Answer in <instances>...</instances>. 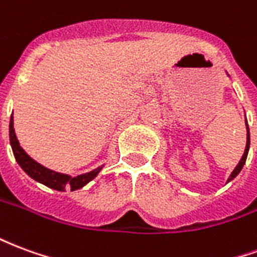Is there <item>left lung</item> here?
Returning a JSON list of instances; mask_svg holds the SVG:
<instances>
[{
    "label": "left lung",
    "instance_id": "8db88e82",
    "mask_svg": "<svg viewBox=\"0 0 257 257\" xmlns=\"http://www.w3.org/2000/svg\"><path fill=\"white\" fill-rule=\"evenodd\" d=\"M249 145H250V136H249V128H248V123H246V147H245V151H243L242 158L239 160V162H238L237 167L234 168V171H232L231 175H230V178L227 179V182H231L232 179L235 178L238 173L241 172V169H242V167H243V165H245V161H246V157H248Z\"/></svg>",
    "mask_w": 257,
    "mask_h": 257
}]
</instances>
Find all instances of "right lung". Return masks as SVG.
<instances>
[{
	"label": "right lung",
	"mask_w": 257,
	"mask_h": 257,
	"mask_svg": "<svg viewBox=\"0 0 257 257\" xmlns=\"http://www.w3.org/2000/svg\"><path fill=\"white\" fill-rule=\"evenodd\" d=\"M9 140H11V146H12V151H14V156L16 158V161L20 165V168L25 171L31 179H34L40 183L45 184L47 187H51L53 190H58V191H64L66 187H70L71 191L73 190H78L81 187H84L85 184H88L90 180L97 176V173L100 172L101 168L99 167L90 171L88 173H82L78 175L75 178H71L68 175L64 173L55 172L52 169H48V168L42 167L41 164H38L34 161L27 153H26L19 145V140L16 138L14 128V115H11V122H9Z\"/></svg>",
	"instance_id": "right-lung-1"
}]
</instances>
